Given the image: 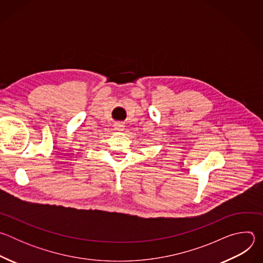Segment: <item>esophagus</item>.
Instances as JSON below:
<instances>
[{"mask_svg":"<svg viewBox=\"0 0 263 263\" xmlns=\"http://www.w3.org/2000/svg\"><path fill=\"white\" fill-rule=\"evenodd\" d=\"M116 130H119V131H122L123 129H124V124L122 123V122H118V123H116Z\"/></svg>","mask_w":263,"mask_h":263,"instance_id":"obj_1","label":"esophagus"}]
</instances>
